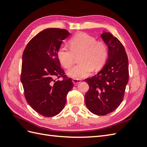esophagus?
<instances>
[{
  "instance_id": "34e87169",
  "label": "esophagus",
  "mask_w": 147,
  "mask_h": 147,
  "mask_svg": "<svg viewBox=\"0 0 147 147\" xmlns=\"http://www.w3.org/2000/svg\"><path fill=\"white\" fill-rule=\"evenodd\" d=\"M81 80H77V79H75V78H72V82L74 83V84H78V83H80L81 82Z\"/></svg>"
}]
</instances>
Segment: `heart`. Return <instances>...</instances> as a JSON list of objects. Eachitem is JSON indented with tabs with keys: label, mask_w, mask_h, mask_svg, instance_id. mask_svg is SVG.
I'll list each match as a JSON object with an SVG mask.
<instances>
[{
	"label": "heart",
	"mask_w": 147,
	"mask_h": 147,
	"mask_svg": "<svg viewBox=\"0 0 147 147\" xmlns=\"http://www.w3.org/2000/svg\"><path fill=\"white\" fill-rule=\"evenodd\" d=\"M70 49L61 47L57 52L61 64L69 69L72 67L76 57L80 64L69 69L67 74L69 77L80 80L90 75L94 70L104 66L108 57V49L102 42H97L91 35L84 32L75 34L69 41Z\"/></svg>",
	"instance_id": "heart-1"
}]
</instances>
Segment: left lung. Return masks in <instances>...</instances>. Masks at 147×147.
<instances>
[{"label":"left lung","mask_w":147,"mask_h":147,"mask_svg":"<svg viewBox=\"0 0 147 147\" xmlns=\"http://www.w3.org/2000/svg\"><path fill=\"white\" fill-rule=\"evenodd\" d=\"M108 46V59L102 69L92 78L84 96L89 110L97 115L113 112L123 101L129 79L128 58L123 44L113 35L104 31L100 35Z\"/></svg>","instance_id":"left-lung-1"}]
</instances>
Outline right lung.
<instances>
[{"mask_svg": "<svg viewBox=\"0 0 147 147\" xmlns=\"http://www.w3.org/2000/svg\"><path fill=\"white\" fill-rule=\"evenodd\" d=\"M70 34L63 29H44L30 40L23 54L21 82L25 98L35 111L47 117L63 110L74 86L57 56L63 40ZM56 77L63 80H55Z\"/></svg>", "mask_w": 147, "mask_h": 147, "instance_id": "obj_1", "label": "right lung"}]
</instances>
